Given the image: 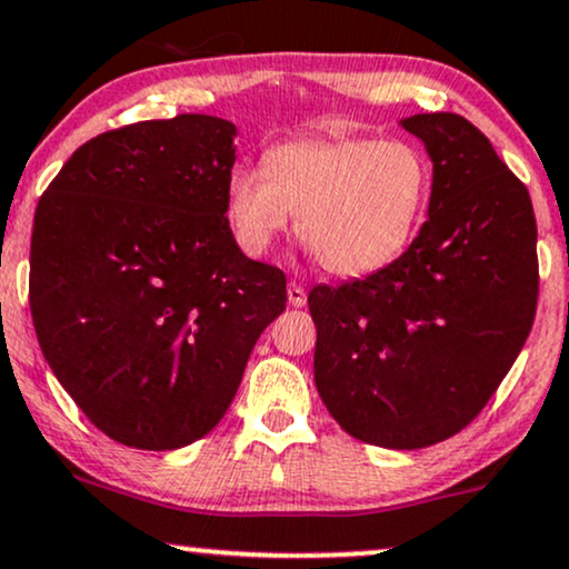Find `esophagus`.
Returning a JSON list of instances; mask_svg holds the SVG:
<instances>
[{
	"mask_svg": "<svg viewBox=\"0 0 569 569\" xmlns=\"http://www.w3.org/2000/svg\"><path fill=\"white\" fill-rule=\"evenodd\" d=\"M287 300H290V303L296 306V308H303L308 296H306V290L298 282H290V284H287Z\"/></svg>",
	"mask_w": 569,
	"mask_h": 569,
	"instance_id": "34e87169",
	"label": "esophagus"
}]
</instances>
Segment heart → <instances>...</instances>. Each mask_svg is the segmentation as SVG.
I'll return each mask as SVG.
<instances>
[{"label":"heart","instance_id":"1","mask_svg":"<svg viewBox=\"0 0 569 569\" xmlns=\"http://www.w3.org/2000/svg\"><path fill=\"white\" fill-rule=\"evenodd\" d=\"M432 166L409 139H287L263 166L227 179V221L237 244L263 256L290 229L335 277H367L396 261L430 202Z\"/></svg>","mask_w":569,"mask_h":569}]
</instances>
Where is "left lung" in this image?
Masks as SVG:
<instances>
[{
    "label": "left lung",
    "instance_id": "1",
    "mask_svg": "<svg viewBox=\"0 0 569 569\" xmlns=\"http://www.w3.org/2000/svg\"><path fill=\"white\" fill-rule=\"evenodd\" d=\"M401 126L432 160L427 221L401 258L308 292L313 380L348 435L413 451L451 438L490 401L528 340L538 303L528 187L467 118Z\"/></svg>",
    "mask_w": 569,
    "mask_h": 569
}]
</instances>
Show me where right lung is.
Segmentation results:
<instances>
[{
    "label": "right lung",
    "mask_w": 569,
    "mask_h": 569,
    "mask_svg": "<svg viewBox=\"0 0 569 569\" xmlns=\"http://www.w3.org/2000/svg\"><path fill=\"white\" fill-rule=\"evenodd\" d=\"M234 137L200 113L104 131L39 200L28 298L41 353L123 446L173 451L213 430L284 311V273L229 229Z\"/></svg>",
    "instance_id": "1"
}]
</instances>
